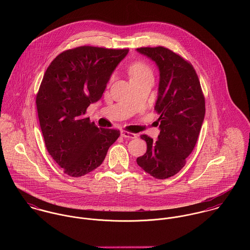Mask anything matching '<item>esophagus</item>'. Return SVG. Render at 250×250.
<instances>
[{"instance_id":"obj_1","label":"esophagus","mask_w":250,"mask_h":250,"mask_svg":"<svg viewBox=\"0 0 250 250\" xmlns=\"http://www.w3.org/2000/svg\"><path fill=\"white\" fill-rule=\"evenodd\" d=\"M121 136L125 139H136L137 138V135L133 134V133H129V132H126V131H122L121 132Z\"/></svg>"}]
</instances>
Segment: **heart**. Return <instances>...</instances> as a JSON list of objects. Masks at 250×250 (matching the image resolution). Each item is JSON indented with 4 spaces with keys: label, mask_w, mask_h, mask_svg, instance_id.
Listing matches in <instances>:
<instances>
[{
    "label": "heart",
    "mask_w": 250,
    "mask_h": 250,
    "mask_svg": "<svg viewBox=\"0 0 250 250\" xmlns=\"http://www.w3.org/2000/svg\"><path fill=\"white\" fill-rule=\"evenodd\" d=\"M129 75L131 80L133 79H139L144 77L146 75H151V70L150 68L142 62H137L135 63H133L130 67H129Z\"/></svg>",
    "instance_id": "obj_1"
}]
</instances>
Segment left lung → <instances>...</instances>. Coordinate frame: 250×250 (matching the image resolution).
Masks as SVG:
<instances>
[{
	"instance_id": "1",
	"label": "left lung",
	"mask_w": 250,
	"mask_h": 250,
	"mask_svg": "<svg viewBox=\"0 0 250 250\" xmlns=\"http://www.w3.org/2000/svg\"><path fill=\"white\" fill-rule=\"evenodd\" d=\"M137 52L153 61L160 72L155 110L160 114V135L153 141L146 135V153L138 165L154 178L175 175L197 142L205 116V99L192 65L169 49L138 48Z\"/></svg>"
}]
</instances>
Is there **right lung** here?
I'll return each instance as SVG.
<instances>
[{"instance_id": "obj_1", "label": "right lung", "mask_w": 250, "mask_h": 250, "mask_svg": "<svg viewBox=\"0 0 250 250\" xmlns=\"http://www.w3.org/2000/svg\"><path fill=\"white\" fill-rule=\"evenodd\" d=\"M128 52L77 47L60 54L43 76L36 96L41 132L49 154L69 176L80 177L97 168L120 136L117 130L98 128L83 115L101 99Z\"/></svg>"}]
</instances>
